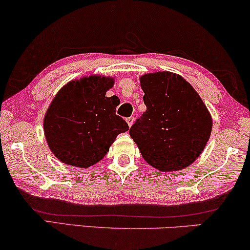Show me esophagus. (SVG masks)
<instances>
[{
	"label": "esophagus",
	"instance_id": "1",
	"mask_svg": "<svg viewBox=\"0 0 250 250\" xmlns=\"http://www.w3.org/2000/svg\"><path fill=\"white\" fill-rule=\"evenodd\" d=\"M133 121H135V118H133V117H129V118H126V124H128V125H129V126H131V125H132Z\"/></svg>",
	"mask_w": 250,
	"mask_h": 250
}]
</instances>
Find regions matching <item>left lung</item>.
Wrapping results in <instances>:
<instances>
[{"mask_svg": "<svg viewBox=\"0 0 250 250\" xmlns=\"http://www.w3.org/2000/svg\"><path fill=\"white\" fill-rule=\"evenodd\" d=\"M147 110L129 130L144 159L160 171L191 164L205 148L212 118L188 82L172 72L140 78Z\"/></svg>", "mask_w": 250, "mask_h": 250, "instance_id": "8db88e82", "label": "left lung"}]
</instances>
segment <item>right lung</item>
I'll return each mask as SVG.
<instances>
[{"label": "right lung", "mask_w": 250, "mask_h": 250, "mask_svg": "<svg viewBox=\"0 0 250 250\" xmlns=\"http://www.w3.org/2000/svg\"><path fill=\"white\" fill-rule=\"evenodd\" d=\"M113 79L91 76L73 80L56 94L44 119V132L52 153L69 165L88 167L110 149L129 125L115 113L118 96L106 97Z\"/></svg>", "instance_id": "1"}]
</instances>
